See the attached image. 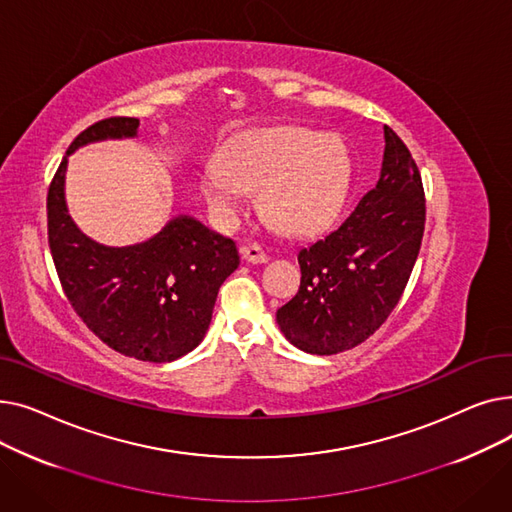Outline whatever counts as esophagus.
I'll return each instance as SVG.
<instances>
[{
  "label": "esophagus",
  "instance_id": "esophagus-1",
  "mask_svg": "<svg viewBox=\"0 0 512 512\" xmlns=\"http://www.w3.org/2000/svg\"><path fill=\"white\" fill-rule=\"evenodd\" d=\"M240 255L245 261L249 263H265L267 261V255L261 251L259 245H255V242H249V245H242L240 247Z\"/></svg>",
  "mask_w": 512,
  "mask_h": 512
}]
</instances>
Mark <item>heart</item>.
I'll use <instances>...</instances> for the list:
<instances>
[{
  "mask_svg": "<svg viewBox=\"0 0 512 512\" xmlns=\"http://www.w3.org/2000/svg\"><path fill=\"white\" fill-rule=\"evenodd\" d=\"M353 178L344 141L299 126L242 132L228 141L218 164H209L199 191L209 211L230 224L261 188L265 213L288 234L307 236L328 228L340 213Z\"/></svg>",
  "mask_w": 512,
  "mask_h": 512,
  "instance_id": "b5f03b06",
  "label": "heart"
}]
</instances>
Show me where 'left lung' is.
Listing matches in <instances>:
<instances>
[{
    "label": "left lung",
    "instance_id": "8db88e82",
    "mask_svg": "<svg viewBox=\"0 0 512 512\" xmlns=\"http://www.w3.org/2000/svg\"><path fill=\"white\" fill-rule=\"evenodd\" d=\"M384 161L375 188L340 228L299 251L301 286L278 309L290 344L336 355L365 342L398 305L425 228L421 174L407 145L384 126Z\"/></svg>",
    "mask_w": 512,
    "mask_h": 512
}]
</instances>
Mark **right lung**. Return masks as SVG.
<instances>
[{
    "label": "right lung",
    "instance_id": "right-lung-1",
    "mask_svg": "<svg viewBox=\"0 0 512 512\" xmlns=\"http://www.w3.org/2000/svg\"><path fill=\"white\" fill-rule=\"evenodd\" d=\"M137 132V118H105L78 134L49 184L47 236L64 294L87 328L126 357L170 363L199 346L218 290L240 259L234 240L191 215L130 247H105L78 230L64 195L68 155Z\"/></svg>",
    "mask_w": 512,
    "mask_h": 512
}]
</instances>
